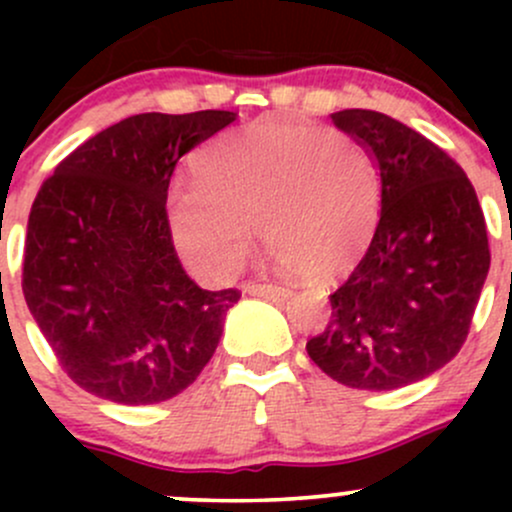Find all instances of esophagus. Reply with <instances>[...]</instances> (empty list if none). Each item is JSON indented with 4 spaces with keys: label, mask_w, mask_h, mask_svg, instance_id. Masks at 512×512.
Segmentation results:
<instances>
[{
    "label": "esophagus",
    "mask_w": 512,
    "mask_h": 512,
    "mask_svg": "<svg viewBox=\"0 0 512 512\" xmlns=\"http://www.w3.org/2000/svg\"><path fill=\"white\" fill-rule=\"evenodd\" d=\"M245 291H248L250 296H262V298H286L291 293L289 286L284 284H257V281L245 284Z\"/></svg>",
    "instance_id": "1"
}]
</instances>
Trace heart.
<instances>
[{
    "label": "heart",
    "instance_id": "1",
    "mask_svg": "<svg viewBox=\"0 0 512 512\" xmlns=\"http://www.w3.org/2000/svg\"><path fill=\"white\" fill-rule=\"evenodd\" d=\"M195 175L197 185L170 195L168 223L207 276L236 267L252 221L276 262L317 276L344 272L378 221L373 161L337 127L260 120L216 139Z\"/></svg>",
    "mask_w": 512,
    "mask_h": 512
}]
</instances>
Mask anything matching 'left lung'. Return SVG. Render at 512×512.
Segmentation results:
<instances>
[{"label": "left lung", "mask_w": 512, "mask_h": 512, "mask_svg": "<svg viewBox=\"0 0 512 512\" xmlns=\"http://www.w3.org/2000/svg\"><path fill=\"white\" fill-rule=\"evenodd\" d=\"M332 120L373 154L383 209L305 349L337 383L397 390L443 368L467 339L491 264L484 211L460 163L416 129L361 108Z\"/></svg>", "instance_id": "1"}]
</instances>
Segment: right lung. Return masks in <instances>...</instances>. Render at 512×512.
<instances>
[{
	"label": "right lung",
	"mask_w": 512,
	"mask_h": 512,
	"mask_svg": "<svg viewBox=\"0 0 512 512\" xmlns=\"http://www.w3.org/2000/svg\"><path fill=\"white\" fill-rule=\"evenodd\" d=\"M233 120L231 110L132 115L40 185L21 289L81 390L134 407L166 402L214 356L240 291H204L185 274L166 199L180 158Z\"/></svg>",
	"instance_id": "obj_1"
}]
</instances>
